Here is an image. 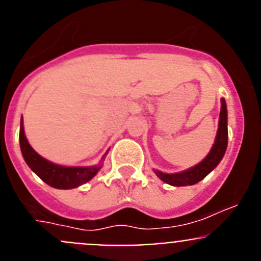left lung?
Listing matches in <instances>:
<instances>
[{"instance_id":"1","label":"left lung","mask_w":261,"mask_h":261,"mask_svg":"<svg viewBox=\"0 0 261 261\" xmlns=\"http://www.w3.org/2000/svg\"><path fill=\"white\" fill-rule=\"evenodd\" d=\"M227 110H226L225 99L222 98L221 99V112L220 121H218L217 136H216L215 144H213L210 154L199 164L186 170V172L175 173V174H165V173L159 172V170H155V174L163 181L170 184V186H193V184L203 179L208 173H211L217 167L218 163L221 162V159L225 155L226 147H227Z\"/></svg>"}]
</instances>
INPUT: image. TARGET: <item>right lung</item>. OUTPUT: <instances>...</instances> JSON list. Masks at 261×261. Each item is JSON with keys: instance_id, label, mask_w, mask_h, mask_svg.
<instances>
[{"instance_id": "1", "label": "right lung", "mask_w": 261, "mask_h": 261, "mask_svg": "<svg viewBox=\"0 0 261 261\" xmlns=\"http://www.w3.org/2000/svg\"><path fill=\"white\" fill-rule=\"evenodd\" d=\"M20 147L26 164L31 168L33 172L40 177L46 184L53 188L70 189L86 183L97 174L102 168L101 164L93 167H62V165L53 164L38 154L30 144L28 143L23 125L21 121L20 126Z\"/></svg>"}]
</instances>
